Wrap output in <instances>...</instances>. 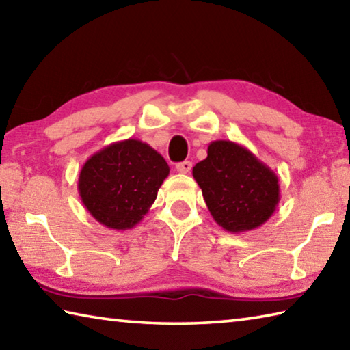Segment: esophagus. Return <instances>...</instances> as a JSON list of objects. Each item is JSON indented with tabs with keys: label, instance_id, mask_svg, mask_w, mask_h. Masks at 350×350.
Returning <instances> with one entry per match:
<instances>
[{
	"label": "esophagus",
	"instance_id": "34e87169",
	"mask_svg": "<svg viewBox=\"0 0 350 350\" xmlns=\"http://www.w3.org/2000/svg\"><path fill=\"white\" fill-rule=\"evenodd\" d=\"M176 172H180V174H189L192 169V163L191 161H183V163H178L175 165Z\"/></svg>",
	"mask_w": 350,
	"mask_h": 350
}]
</instances>
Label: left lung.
I'll use <instances>...</instances> for the list:
<instances>
[{
	"instance_id": "obj_1",
	"label": "left lung",
	"mask_w": 350,
	"mask_h": 350,
	"mask_svg": "<svg viewBox=\"0 0 350 350\" xmlns=\"http://www.w3.org/2000/svg\"><path fill=\"white\" fill-rule=\"evenodd\" d=\"M192 174L211 215L232 234L260 228L280 203L277 174L234 141H212Z\"/></svg>"
}]
</instances>
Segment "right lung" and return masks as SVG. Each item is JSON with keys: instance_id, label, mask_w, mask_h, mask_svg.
I'll list each match as a JSON object with an SVG mask.
<instances>
[{"instance_id": "right-lung-1", "label": "right lung", "mask_w": 350, "mask_h": 350, "mask_svg": "<svg viewBox=\"0 0 350 350\" xmlns=\"http://www.w3.org/2000/svg\"><path fill=\"white\" fill-rule=\"evenodd\" d=\"M169 165L143 141H116L83 164L78 192L85 209L98 223L113 230L137 226L149 212Z\"/></svg>"}]
</instances>
